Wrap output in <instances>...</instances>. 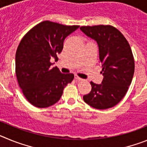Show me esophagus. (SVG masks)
Returning a JSON list of instances; mask_svg holds the SVG:
<instances>
[{
	"mask_svg": "<svg viewBox=\"0 0 147 147\" xmlns=\"http://www.w3.org/2000/svg\"><path fill=\"white\" fill-rule=\"evenodd\" d=\"M75 79H76V80H79V81H83V79H82V78H80V76H78L77 75H75Z\"/></svg>",
	"mask_w": 147,
	"mask_h": 147,
	"instance_id": "34e87169",
	"label": "esophagus"
}]
</instances>
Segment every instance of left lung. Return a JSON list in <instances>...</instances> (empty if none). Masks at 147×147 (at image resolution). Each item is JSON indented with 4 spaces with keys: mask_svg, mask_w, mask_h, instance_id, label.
I'll list each match as a JSON object with an SVG mask.
<instances>
[{
    "mask_svg": "<svg viewBox=\"0 0 147 147\" xmlns=\"http://www.w3.org/2000/svg\"><path fill=\"white\" fill-rule=\"evenodd\" d=\"M80 29L96 41L102 65L101 73L104 76L100 85L90 82L91 91L85 95L83 99L99 110L114 107L127 93L134 74V57L129 42L112 26H88Z\"/></svg>",
    "mask_w": 147,
    "mask_h": 147,
    "instance_id": "obj_1",
    "label": "left lung"
}]
</instances>
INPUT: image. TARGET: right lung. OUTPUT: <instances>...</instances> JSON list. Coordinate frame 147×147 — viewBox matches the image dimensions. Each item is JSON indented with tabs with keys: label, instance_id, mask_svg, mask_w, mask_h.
Segmentation results:
<instances>
[{
	"label": "right lung",
	"instance_id": "obj_1",
	"mask_svg": "<svg viewBox=\"0 0 147 147\" xmlns=\"http://www.w3.org/2000/svg\"><path fill=\"white\" fill-rule=\"evenodd\" d=\"M80 26H65L49 20L28 31L20 41L15 55V73L19 86L34 107H50L60 99L65 87L73 81V74L51 68L50 59H57L66 37Z\"/></svg>",
	"mask_w": 147,
	"mask_h": 147
}]
</instances>
